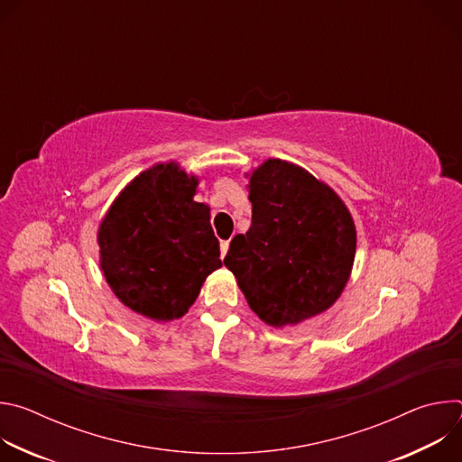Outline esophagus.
<instances>
[{"label": "esophagus", "mask_w": 462, "mask_h": 462, "mask_svg": "<svg viewBox=\"0 0 462 462\" xmlns=\"http://www.w3.org/2000/svg\"><path fill=\"white\" fill-rule=\"evenodd\" d=\"M228 246H230V243H228V241H221V259L226 255Z\"/></svg>", "instance_id": "34e87169"}]
</instances>
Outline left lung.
Returning a JSON list of instances; mask_svg holds the SVG:
<instances>
[{
	"label": "left lung",
	"instance_id": "1",
	"mask_svg": "<svg viewBox=\"0 0 462 462\" xmlns=\"http://www.w3.org/2000/svg\"><path fill=\"white\" fill-rule=\"evenodd\" d=\"M248 199L252 225L230 241L225 267L250 309L273 327L327 310L346 289L356 252V228L344 201L282 159L252 171Z\"/></svg>",
	"mask_w": 462,
	"mask_h": 462
}]
</instances>
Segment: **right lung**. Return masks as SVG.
<instances>
[{"instance_id": "add662e5", "label": "right lung", "mask_w": 462, "mask_h": 462, "mask_svg": "<svg viewBox=\"0 0 462 462\" xmlns=\"http://www.w3.org/2000/svg\"><path fill=\"white\" fill-rule=\"evenodd\" d=\"M199 179L161 162L131 180L98 226L100 269L115 296L155 321L188 312L221 267L210 208L193 201Z\"/></svg>"}]
</instances>
